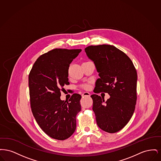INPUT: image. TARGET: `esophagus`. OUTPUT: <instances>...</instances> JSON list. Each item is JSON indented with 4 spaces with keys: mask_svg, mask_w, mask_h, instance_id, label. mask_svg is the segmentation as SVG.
I'll use <instances>...</instances> for the list:
<instances>
[{
    "mask_svg": "<svg viewBox=\"0 0 161 161\" xmlns=\"http://www.w3.org/2000/svg\"><path fill=\"white\" fill-rule=\"evenodd\" d=\"M90 95H91L90 93L87 92H84L82 94V97L84 98L85 97H90Z\"/></svg>",
    "mask_w": 161,
    "mask_h": 161,
    "instance_id": "obj_1",
    "label": "esophagus"
}]
</instances>
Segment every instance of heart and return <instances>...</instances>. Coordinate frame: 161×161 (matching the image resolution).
Here are the masks:
<instances>
[{
  "label": "heart",
  "mask_w": 161,
  "mask_h": 161,
  "mask_svg": "<svg viewBox=\"0 0 161 161\" xmlns=\"http://www.w3.org/2000/svg\"><path fill=\"white\" fill-rule=\"evenodd\" d=\"M83 88L84 89L87 90V89H89L90 88V86H89V85H88V84H86V85H84V86H83Z\"/></svg>",
  "instance_id": "heart-1"
}]
</instances>
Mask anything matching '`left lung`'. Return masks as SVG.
Here are the masks:
<instances>
[{"label":"left lung","mask_w":161,"mask_h":161,"mask_svg":"<svg viewBox=\"0 0 161 161\" xmlns=\"http://www.w3.org/2000/svg\"><path fill=\"white\" fill-rule=\"evenodd\" d=\"M84 50L99 73L94 92L110 96L105 101L98 95H91L97 125L106 132L116 133L129 123L135 111L136 70L130 58L114 46H89Z\"/></svg>","instance_id":"8db88e82"}]
</instances>
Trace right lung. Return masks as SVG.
<instances>
[{
	"label": "right lung",
	"mask_w": 161,
	"mask_h": 161,
	"mask_svg": "<svg viewBox=\"0 0 161 161\" xmlns=\"http://www.w3.org/2000/svg\"><path fill=\"white\" fill-rule=\"evenodd\" d=\"M81 49H54L40 55L29 74L31 110L38 125L51 138L65 140L76 129L81 96L74 93L60 100L61 89L69 84L70 63Z\"/></svg>",
	"instance_id": "add662e5"
}]
</instances>
